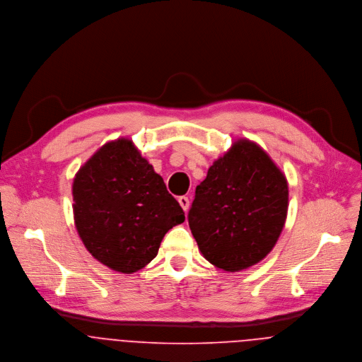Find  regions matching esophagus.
<instances>
[{
	"instance_id": "34e87169",
	"label": "esophagus",
	"mask_w": 362,
	"mask_h": 362,
	"mask_svg": "<svg viewBox=\"0 0 362 362\" xmlns=\"http://www.w3.org/2000/svg\"><path fill=\"white\" fill-rule=\"evenodd\" d=\"M178 202H180L181 207L184 209V211L188 210V207H189V199H188V197H180V198H178Z\"/></svg>"
}]
</instances>
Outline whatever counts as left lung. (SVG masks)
<instances>
[{"mask_svg": "<svg viewBox=\"0 0 362 362\" xmlns=\"http://www.w3.org/2000/svg\"><path fill=\"white\" fill-rule=\"evenodd\" d=\"M287 209L283 171L255 142L238 139L197 187L188 223L202 255L233 273L257 264L273 250Z\"/></svg>", "mask_w": 362, "mask_h": 362, "instance_id": "8db88e82", "label": "left lung"}]
</instances>
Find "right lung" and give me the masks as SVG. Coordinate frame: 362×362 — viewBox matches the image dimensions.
<instances>
[{
    "label": "right lung",
    "instance_id": "1",
    "mask_svg": "<svg viewBox=\"0 0 362 362\" xmlns=\"http://www.w3.org/2000/svg\"><path fill=\"white\" fill-rule=\"evenodd\" d=\"M72 197L83 245L119 273L145 267L165 233L185 220L163 178L125 138L105 144L79 168Z\"/></svg>",
    "mask_w": 362,
    "mask_h": 362
}]
</instances>
